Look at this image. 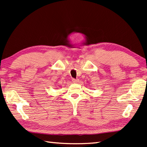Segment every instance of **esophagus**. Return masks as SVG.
I'll use <instances>...</instances> for the list:
<instances>
[{
    "label": "esophagus",
    "instance_id": "esophagus-1",
    "mask_svg": "<svg viewBox=\"0 0 147 147\" xmlns=\"http://www.w3.org/2000/svg\"><path fill=\"white\" fill-rule=\"evenodd\" d=\"M72 81H73V83H78V82H79V80L78 79H73V80H72Z\"/></svg>",
    "mask_w": 147,
    "mask_h": 147
}]
</instances>
